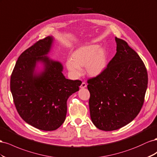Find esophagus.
Segmentation results:
<instances>
[{
    "label": "esophagus",
    "instance_id": "34e87169",
    "mask_svg": "<svg viewBox=\"0 0 157 157\" xmlns=\"http://www.w3.org/2000/svg\"><path fill=\"white\" fill-rule=\"evenodd\" d=\"M86 87H87V84H86V83H85V82H82V83L81 84V86H80V88H82V89L86 88Z\"/></svg>",
    "mask_w": 157,
    "mask_h": 157
}]
</instances>
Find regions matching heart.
<instances>
[{"mask_svg": "<svg viewBox=\"0 0 157 157\" xmlns=\"http://www.w3.org/2000/svg\"><path fill=\"white\" fill-rule=\"evenodd\" d=\"M108 64V54L104 48L97 44L80 47L71 55L66 67L71 74L78 78L82 74L81 67L86 66L87 74L91 77H97L105 70Z\"/></svg>", "mask_w": 157, "mask_h": 157, "instance_id": "1", "label": "heart"}]
</instances>
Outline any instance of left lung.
I'll list each match as a JSON object with an SVG mask.
<instances>
[{
    "instance_id": "8db88e82",
    "label": "left lung",
    "mask_w": 157,
    "mask_h": 157,
    "mask_svg": "<svg viewBox=\"0 0 157 157\" xmlns=\"http://www.w3.org/2000/svg\"><path fill=\"white\" fill-rule=\"evenodd\" d=\"M115 41L116 53L105 70L87 81L92 122L104 131L120 129L136 117L148 83L140 56L124 40L115 37Z\"/></svg>"
}]
</instances>
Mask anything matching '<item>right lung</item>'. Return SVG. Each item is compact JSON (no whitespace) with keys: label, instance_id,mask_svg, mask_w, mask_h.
<instances>
[{"label":"right lung","instance_id":"1","mask_svg":"<svg viewBox=\"0 0 157 157\" xmlns=\"http://www.w3.org/2000/svg\"><path fill=\"white\" fill-rule=\"evenodd\" d=\"M53 41V37H47L22 52L10 78L17 113L25 122L44 131L55 130L64 123L67 100L82 84L66 79L61 62L47 56Z\"/></svg>","mask_w":157,"mask_h":157}]
</instances>
